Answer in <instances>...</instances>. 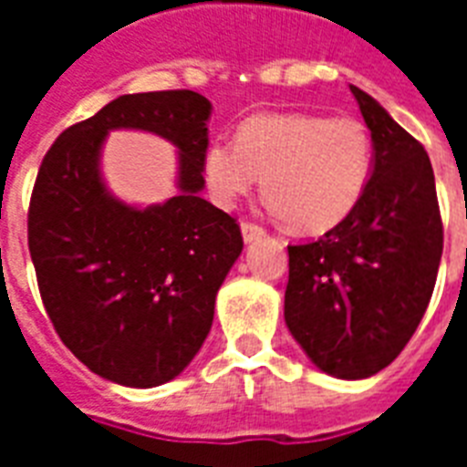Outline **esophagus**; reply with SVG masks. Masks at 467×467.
<instances>
[{
  "label": "esophagus",
  "instance_id": "obj_1",
  "mask_svg": "<svg viewBox=\"0 0 467 467\" xmlns=\"http://www.w3.org/2000/svg\"><path fill=\"white\" fill-rule=\"evenodd\" d=\"M264 227H259V225H254V223H242V237H244V242H247V244H252V242H256V240H262L264 237Z\"/></svg>",
  "mask_w": 467,
  "mask_h": 467
}]
</instances>
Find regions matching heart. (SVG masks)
<instances>
[{
    "label": "heart",
    "instance_id": "b5f03b06",
    "mask_svg": "<svg viewBox=\"0 0 467 467\" xmlns=\"http://www.w3.org/2000/svg\"><path fill=\"white\" fill-rule=\"evenodd\" d=\"M373 171V138L354 116L256 113L234 145L213 142L203 179L215 203L234 205L256 186L288 230L319 234L354 213Z\"/></svg>",
    "mask_w": 467,
    "mask_h": 467
}]
</instances>
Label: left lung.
<instances>
[{"instance_id": "1", "label": "left lung", "mask_w": 467, "mask_h": 467, "mask_svg": "<svg viewBox=\"0 0 467 467\" xmlns=\"http://www.w3.org/2000/svg\"><path fill=\"white\" fill-rule=\"evenodd\" d=\"M373 171L354 213L288 247L284 317L319 370L344 380L390 366L427 312L443 252L434 169L420 142L358 87Z\"/></svg>"}]
</instances>
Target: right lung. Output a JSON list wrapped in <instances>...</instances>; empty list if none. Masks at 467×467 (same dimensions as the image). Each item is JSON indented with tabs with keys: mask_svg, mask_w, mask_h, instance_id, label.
Returning a JSON list of instances; mask_svg holds the SVG:
<instances>
[{
	"mask_svg": "<svg viewBox=\"0 0 467 467\" xmlns=\"http://www.w3.org/2000/svg\"><path fill=\"white\" fill-rule=\"evenodd\" d=\"M211 111L189 89L123 94L69 126L38 169L28 249L40 298L62 344L111 383L155 388L179 376L242 254L237 220L201 198ZM111 130L155 132L180 150L176 197L138 209L105 189Z\"/></svg>",
	"mask_w": 467,
	"mask_h": 467,
	"instance_id": "1",
	"label": "right lung"
}]
</instances>
